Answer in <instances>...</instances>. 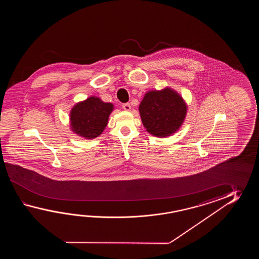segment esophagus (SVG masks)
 I'll return each mask as SVG.
<instances>
[{"label":"esophagus","instance_id":"34e87169","mask_svg":"<svg viewBox=\"0 0 259 259\" xmlns=\"http://www.w3.org/2000/svg\"><path fill=\"white\" fill-rule=\"evenodd\" d=\"M122 108H123L125 111H131V109H132V106H131L130 104H123V105H122Z\"/></svg>","mask_w":259,"mask_h":259}]
</instances>
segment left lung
<instances>
[{"instance_id": "8db88e82", "label": "left lung", "mask_w": 259, "mask_h": 259, "mask_svg": "<svg viewBox=\"0 0 259 259\" xmlns=\"http://www.w3.org/2000/svg\"><path fill=\"white\" fill-rule=\"evenodd\" d=\"M187 105L181 94L166 87L144 94L139 105L143 127L153 136L165 138L182 127L187 114Z\"/></svg>"}]
</instances>
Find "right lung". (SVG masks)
<instances>
[{"instance_id":"right-lung-1","label":"right lung","mask_w":259,"mask_h":259,"mask_svg":"<svg viewBox=\"0 0 259 259\" xmlns=\"http://www.w3.org/2000/svg\"><path fill=\"white\" fill-rule=\"evenodd\" d=\"M114 105L105 103L99 97L91 96L72 107L69 115L72 132L80 137L93 140L107 126Z\"/></svg>"}]
</instances>
